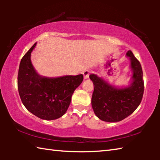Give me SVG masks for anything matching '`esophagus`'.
Returning a JSON list of instances; mask_svg holds the SVG:
<instances>
[{"label":"esophagus","mask_w":160,"mask_h":160,"mask_svg":"<svg viewBox=\"0 0 160 160\" xmlns=\"http://www.w3.org/2000/svg\"><path fill=\"white\" fill-rule=\"evenodd\" d=\"M90 71L88 70H86L85 71H83L82 74H83V76H84V79H88L89 78V75H90Z\"/></svg>","instance_id":"34e87169"}]
</instances>
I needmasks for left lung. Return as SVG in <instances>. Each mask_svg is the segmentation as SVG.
Instances as JSON below:
<instances>
[{"mask_svg": "<svg viewBox=\"0 0 160 160\" xmlns=\"http://www.w3.org/2000/svg\"><path fill=\"white\" fill-rule=\"evenodd\" d=\"M132 72L131 83L118 88L109 84L96 74H90L94 84L92 107L95 115L102 121L118 122L128 117L139 106L144 92L141 65L131 51L126 53Z\"/></svg>", "mask_w": 160, "mask_h": 160, "instance_id": "left-lung-1", "label": "left lung"}]
</instances>
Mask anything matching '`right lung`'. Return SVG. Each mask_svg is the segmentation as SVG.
<instances>
[{
    "instance_id": "add662e5",
    "label": "right lung",
    "mask_w": 160,
    "mask_h": 160,
    "mask_svg": "<svg viewBox=\"0 0 160 160\" xmlns=\"http://www.w3.org/2000/svg\"><path fill=\"white\" fill-rule=\"evenodd\" d=\"M32 46L20 61L18 88L22 102L29 112L44 120H55L65 114L74 91L83 80L82 74L57 78L42 76L31 62Z\"/></svg>"
}]
</instances>
